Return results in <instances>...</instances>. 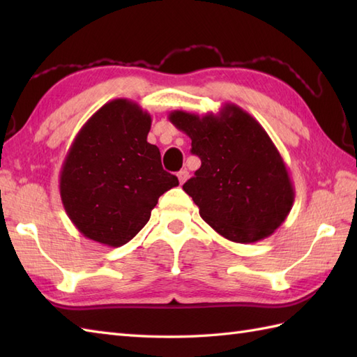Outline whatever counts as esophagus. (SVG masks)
Wrapping results in <instances>:
<instances>
[{"label": "esophagus", "mask_w": 357, "mask_h": 357, "mask_svg": "<svg viewBox=\"0 0 357 357\" xmlns=\"http://www.w3.org/2000/svg\"><path fill=\"white\" fill-rule=\"evenodd\" d=\"M178 179H179V183L181 184H184L185 181L188 179V172L184 169V170H181V172H178Z\"/></svg>", "instance_id": "obj_1"}]
</instances>
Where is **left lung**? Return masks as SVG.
Returning <instances> with one entry per match:
<instances>
[{"mask_svg": "<svg viewBox=\"0 0 357 357\" xmlns=\"http://www.w3.org/2000/svg\"><path fill=\"white\" fill-rule=\"evenodd\" d=\"M169 119L192 139V153L201 158L183 188L204 221L239 244L270 236L290 213L294 188L262 126L230 102L218 115L174 110Z\"/></svg>", "mask_w": 357, "mask_h": 357, "instance_id": "1", "label": "left lung"}]
</instances>
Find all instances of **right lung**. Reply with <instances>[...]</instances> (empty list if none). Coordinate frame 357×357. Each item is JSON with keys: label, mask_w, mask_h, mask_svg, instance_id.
<instances>
[{"label": "right lung", "mask_w": 357, "mask_h": 357, "mask_svg": "<svg viewBox=\"0 0 357 357\" xmlns=\"http://www.w3.org/2000/svg\"><path fill=\"white\" fill-rule=\"evenodd\" d=\"M150 113L113 100L81 127L67 151L59 193L67 216L86 238L109 247L127 244L149 222L159 196L179 185L147 142Z\"/></svg>", "instance_id": "right-lung-1"}]
</instances>
